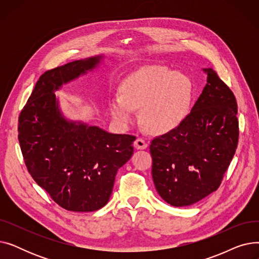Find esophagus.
<instances>
[{"mask_svg": "<svg viewBox=\"0 0 259 259\" xmlns=\"http://www.w3.org/2000/svg\"><path fill=\"white\" fill-rule=\"evenodd\" d=\"M147 146L148 145H147L146 141L144 139H141V138L137 139V140H135V142H134V147L137 148V149H146Z\"/></svg>", "mask_w": 259, "mask_h": 259, "instance_id": "obj_1", "label": "esophagus"}]
</instances>
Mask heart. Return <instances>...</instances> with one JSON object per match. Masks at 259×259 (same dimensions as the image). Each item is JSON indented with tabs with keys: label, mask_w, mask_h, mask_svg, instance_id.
Instances as JSON below:
<instances>
[{
	"label": "heart",
	"mask_w": 259,
	"mask_h": 259,
	"mask_svg": "<svg viewBox=\"0 0 259 259\" xmlns=\"http://www.w3.org/2000/svg\"><path fill=\"white\" fill-rule=\"evenodd\" d=\"M121 97L110 102V113L119 124L133 120L142 109L148 130L167 133L178 128L189 113L193 88L187 76L167 68L146 67L128 76L120 86Z\"/></svg>",
	"instance_id": "obj_1"
}]
</instances>
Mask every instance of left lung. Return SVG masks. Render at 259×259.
Masks as SVG:
<instances>
[{
    "instance_id": "1",
    "label": "left lung",
    "mask_w": 259,
    "mask_h": 259,
    "mask_svg": "<svg viewBox=\"0 0 259 259\" xmlns=\"http://www.w3.org/2000/svg\"><path fill=\"white\" fill-rule=\"evenodd\" d=\"M203 72L207 85L191 112L150 145L155 188L174 207L191 206L216 191L238 144L234 94L212 68Z\"/></svg>"
}]
</instances>
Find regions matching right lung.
Listing matches in <instances>:
<instances>
[{
	"label": "right lung",
	"instance_id": "right-lung-1",
	"mask_svg": "<svg viewBox=\"0 0 259 259\" xmlns=\"http://www.w3.org/2000/svg\"><path fill=\"white\" fill-rule=\"evenodd\" d=\"M101 59L73 61L46 71L19 116V142L27 170L68 211L103 208L112 193L117 170L133 154L134 135L68 121L60 112L54 91L91 70Z\"/></svg>",
	"mask_w": 259,
	"mask_h": 259
}]
</instances>
